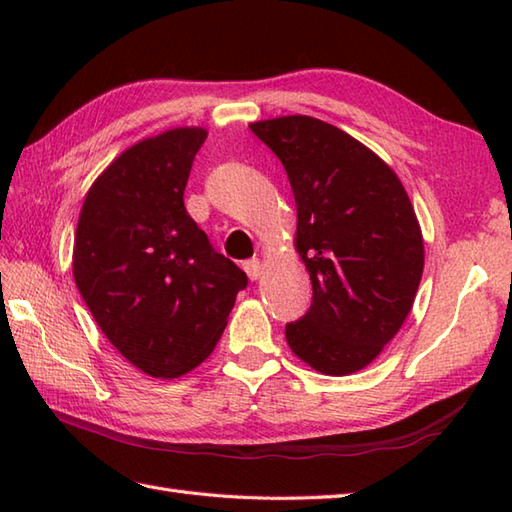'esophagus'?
Returning <instances> with one entry per match:
<instances>
[{
    "instance_id": "obj_1",
    "label": "esophagus",
    "mask_w": 512,
    "mask_h": 512,
    "mask_svg": "<svg viewBox=\"0 0 512 512\" xmlns=\"http://www.w3.org/2000/svg\"><path fill=\"white\" fill-rule=\"evenodd\" d=\"M244 270H246V275L255 281V279L262 277V262H259L257 257L248 259V262H244Z\"/></svg>"
}]
</instances>
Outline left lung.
I'll return each mask as SVG.
<instances>
[{
    "mask_svg": "<svg viewBox=\"0 0 512 512\" xmlns=\"http://www.w3.org/2000/svg\"><path fill=\"white\" fill-rule=\"evenodd\" d=\"M284 165L310 310L286 325L303 363L328 376L367 367L394 339L424 268L420 224L398 176L343 129L312 116L250 125Z\"/></svg>",
    "mask_w": 512,
    "mask_h": 512,
    "instance_id": "obj_1",
    "label": "left lung"
}]
</instances>
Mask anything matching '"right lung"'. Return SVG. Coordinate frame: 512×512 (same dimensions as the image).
<instances>
[{"instance_id":"add662e5","label":"right lung","mask_w":512,"mask_h":512,"mask_svg":"<svg viewBox=\"0 0 512 512\" xmlns=\"http://www.w3.org/2000/svg\"><path fill=\"white\" fill-rule=\"evenodd\" d=\"M202 127L140 140L85 195L72 270L103 334L140 372L176 378L213 352L248 277L184 209Z\"/></svg>"}]
</instances>
